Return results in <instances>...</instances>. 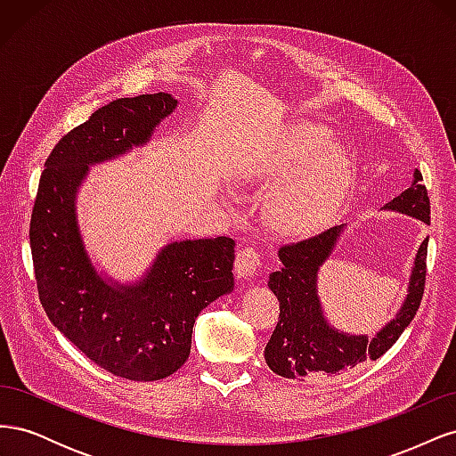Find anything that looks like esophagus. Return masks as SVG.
<instances>
[{"mask_svg": "<svg viewBox=\"0 0 456 456\" xmlns=\"http://www.w3.org/2000/svg\"><path fill=\"white\" fill-rule=\"evenodd\" d=\"M260 266V256L251 249V247H247V249H240L238 256H236V273L238 278H253Z\"/></svg>", "mask_w": 456, "mask_h": 456, "instance_id": "esophagus-1", "label": "esophagus"}]
</instances>
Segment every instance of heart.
<instances>
[{"mask_svg": "<svg viewBox=\"0 0 456 456\" xmlns=\"http://www.w3.org/2000/svg\"><path fill=\"white\" fill-rule=\"evenodd\" d=\"M260 176L266 183L281 181L262 203L265 223L281 236L302 238L338 216L355 184V161L333 142L330 129L305 121L268 151Z\"/></svg>", "mask_w": 456, "mask_h": 456, "instance_id": "obj_1", "label": "heart"}]
</instances>
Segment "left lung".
<instances>
[{"label":"left lung","mask_w":456,"mask_h":456,"mask_svg":"<svg viewBox=\"0 0 456 456\" xmlns=\"http://www.w3.org/2000/svg\"><path fill=\"white\" fill-rule=\"evenodd\" d=\"M380 211L407 215L430 224V200L419 169L412 171L411 186L386 203ZM344 228L346 224L329 228L320 236L285 245L278 251L281 268L270 273L268 287L280 300V322L265 350V360L275 375L297 380L317 375L338 377L367 360H379L402 337L420 306L428 238L419 245L412 260L402 306L390 322L377 330L375 337L346 333L327 320L317 280Z\"/></svg>","instance_id":"obj_1"}]
</instances>
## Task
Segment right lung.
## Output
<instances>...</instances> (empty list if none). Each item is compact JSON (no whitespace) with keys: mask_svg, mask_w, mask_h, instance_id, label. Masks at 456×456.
I'll return each mask as SVG.
<instances>
[{"mask_svg":"<svg viewBox=\"0 0 456 456\" xmlns=\"http://www.w3.org/2000/svg\"><path fill=\"white\" fill-rule=\"evenodd\" d=\"M178 101L169 93L110 102L62 136L45 161L30 223L39 300L51 323L116 377L150 382L190 355L191 329L233 291V240L171 238L134 281L96 266L77 216L91 167L146 146Z\"/></svg>","mask_w":456,"mask_h":456,"instance_id":"add662e5","label":"right lung"}]
</instances>
